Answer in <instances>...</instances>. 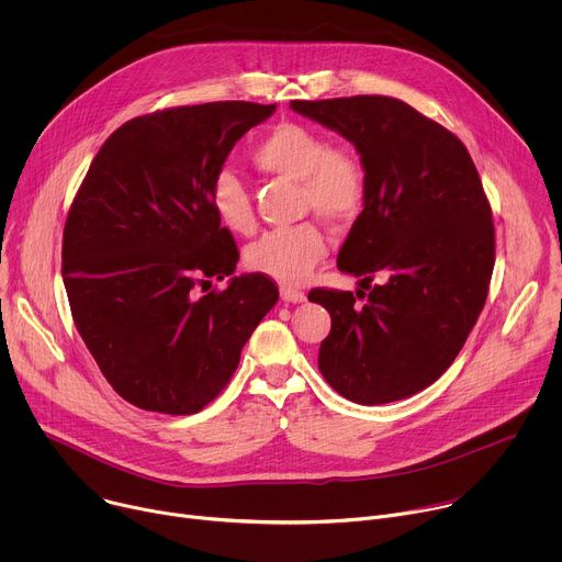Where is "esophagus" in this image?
I'll list each match as a JSON object with an SVG mask.
<instances>
[{
  "instance_id": "obj_1",
  "label": "esophagus",
  "mask_w": 562,
  "mask_h": 562,
  "mask_svg": "<svg viewBox=\"0 0 562 562\" xmlns=\"http://www.w3.org/2000/svg\"><path fill=\"white\" fill-rule=\"evenodd\" d=\"M280 297H282L284 302H291V304H297V302H304V300H306L304 291L293 289V286H280Z\"/></svg>"
}]
</instances>
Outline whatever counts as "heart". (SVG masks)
<instances>
[{
    "label": "heart",
    "instance_id": "heart-1",
    "mask_svg": "<svg viewBox=\"0 0 562 562\" xmlns=\"http://www.w3.org/2000/svg\"><path fill=\"white\" fill-rule=\"evenodd\" d=\"M254 165L282 180L297 182L304 211L342 224L358 217L367 200V171L349 146H331L327 135L300 122L271 126L251 148ZM211 209L222 226L249 235L256 228L254 200L243 178L224 169L211 184ZM327 256V235L315 222L273 228L247 247L249 269L280 282H302Z\"/></svg>",
    "mask_w": 562,
    "mask_h": 562
}]
</instances>
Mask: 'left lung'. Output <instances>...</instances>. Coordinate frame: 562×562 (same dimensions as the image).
<instances>
[{
  "mask_svg": "<svg viewBox=\"0 0 562 562\" xmlns=\"http://www.w3.org/2000/svg\"><path fill=\"white\" fill-rule=\"evenodd\" d=\"M291 109L349 139L367 171L338 269L369 293H308L331 315L317 367L351 403L409 397L451 367L485 306L496 243L483 182L453 133L400 100H293Z\"/></svg>",
  "mask_w": 562,
  "mask_h": 562,
  "instance_id": "8db88e82",
  "label": "left lung"
}]
</instances>
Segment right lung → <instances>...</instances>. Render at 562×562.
Returning <instances> with one entry per match:
<instances>
[{"instance_id": "right-lung-1", "label": "right lung", "mask_w": 562, "mask_h": 562, "mask_svg": "<svg viewBox=\"0 0 562 562\" xmlns=\"http://www.w3.org/2000/svg\"><path fill=\"white\" fill-rule=\"evenodd\" d=\"M273 111L211 102L135 117L102 144L72 200L61 276L75 327L139 409L202 412L278 302L267 276H233L235 239L209 200L235 142ZM228 274L224 292L203 293Z\"/></svg>"}]
</instances>
